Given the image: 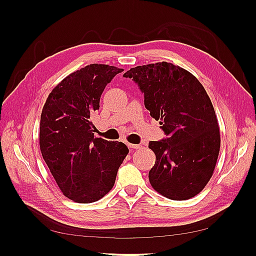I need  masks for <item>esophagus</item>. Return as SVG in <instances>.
<instances>
[{
  "label": "esophagus",
  "instance_id": "34e87169",
  "mask_svg": "<svg viewBox=\"0 0 256 256\" xmlns=\"http://www.w3.org/2000/svg\"><path fill=\"white\" fill-rule=\"evenodd\" d=\"M128 147H130V148H134V150H138V148H141L142 145L141 144H130V143H128Z\"/></svg>",
  "mask_w": 256,
  "mask_h": 256
}]
</instances>
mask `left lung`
<instances>
[{
	"label": "left lung",
	"mask_w": 256,
	"mask_h": 256,
	"mask_svg": "<svg viewBox=\"0 0 256 256\" xmlns=\"http://www.w3.org/2000/svg\"><path fill=\"white\" fill-rule=\"evenodd\" d=\"M142 92L152 118L166 138L150 141L156 162L152 187L170 200H189L210 180L220 150V129L210 98L186 69L166 62L136 66L124 74Z\"/></svg>",
	"instance_id": "8db88e82"
}]
</instances>
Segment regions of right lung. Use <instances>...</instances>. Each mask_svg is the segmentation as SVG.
<instances>
[{
    "label": "right lung",
    "instance_id": "right-lung-1",
    "mask_svg": "<svg viewBox=\"0 0 256 256\" xmlns=\"http://www.w3.org/2000/svg\"><path fill=\"white\" fill-rule=\"evenodd\" d=\"M124 69L90 64L62 80L42 108L40 146L63 194L76 203H92L114 186L118 168L129 152L118 141L95 138L90 114L108 83Z\"/></svg>",
    "mask_w": 256,
    "mask_h": 256
}]
</instances>
